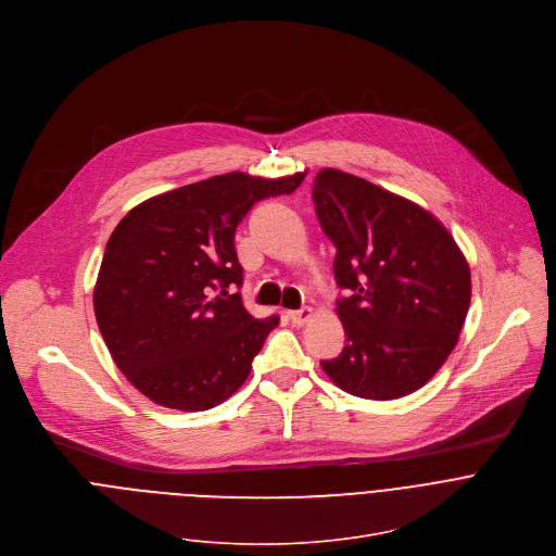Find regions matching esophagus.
<instances>
[{
  "label": "esophagus",
  "instance_id": "esophagus-1",
  "mask_svg": "<svg viewBox=\"0 0 556 556\" xmlns=\"http://www.w3.org/2000/svg\"><path fill=\"white\" fill-rule=\"evenodd\" d=\"M309 318H312V307H301V309H292V312H290V320H292V325H296V327L305 325Z\"/></svg>",
  "mask_w": 556,
  "mask_h": 556
}]
</instances>
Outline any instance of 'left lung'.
Listing matches in <instances>:
<instances>
[{
	"mask_svg": "<svg viewBox=\"0 0 556 556\" xmlns=\"http://www.w3.org/2000/svg\"><path fill=\"white\" fill-rule=\"evenodd\" d=\"M312 197L349 292L336 301L346 346L323 370L359 399L416 392L457 346L472 294L466 257L427 210L351 173L320 170Z\"/></svg>",
	"mask_w": 556,
	"mask_h": 556,
	"instance_id": "8db88e82",
	"label": "left lung"
}]
</instances>
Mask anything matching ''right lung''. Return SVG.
<instances>
[{
	"instance_id": "obj_1",
	"label": "right lung",
	"mask_w": 556,
	"mask_h": 556,
	"mask_svg": "<svg viewBox=\"0 0 556 556\" xmlns=\"http://www.w3.org/2000/svg\"><path fill=\"white\" fill-rule=\"evenodd\" d=\"M281 179L216 175L157 194L114 227L94 286V316L114 364L162 407L205 412L227 401L279 316L253 318L240 292L236 227L262 199L294 192Z\"/></svg>"
}]
</instances>
